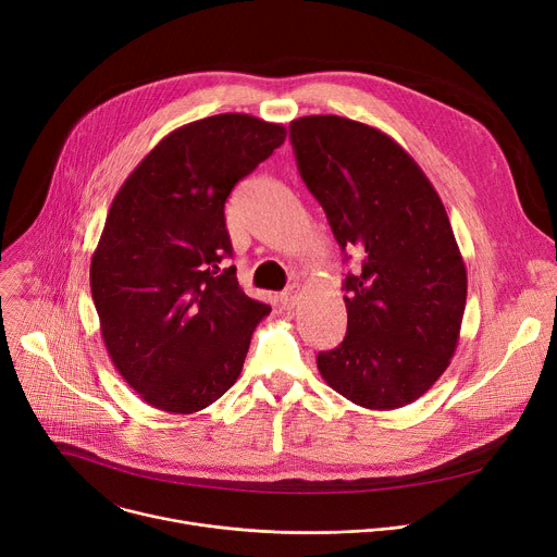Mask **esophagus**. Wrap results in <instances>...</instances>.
Returning a JSON list of instances; mask_svg holds the SVG:
<instances>
[{"label": "esophagus", "mask_w": 557, "mask_h": 557, "mask_svg": "<svg viewBox=\"0 0 557 557\" xmlns=\"http://www.w3.org/2000/svg\"><path fill=\"white\" fill-rule=\"evenodd\" d=\"M300 286H288L282 295H280V302H282V307L288 311V309H293L295 305H298V295H300V290H298Z\"/></svg>", "instance_id": "34e87169"}]
</instances>
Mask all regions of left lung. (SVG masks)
<instances>
[{
	"instance_id": "left-lung-1",
	"label": "left lung",
	"mask_w": 557,
	"mask_h": 557,
	"mask_svg": "<svg viewBox=\"0 0 557 557\" xmlns=\"http://www.w3.org/2000/svg\"><path fill=\"white\" fill-rule=\"evenodd\" d=\"M302 181L343 250L347 336L318 354L331 389L367 410L421 398L455 356L468 275L425 172L385 132L343 116L290 121Z\"/></svg>"
}]
</instances>
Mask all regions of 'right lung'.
<instances>
[{"label": "right lung", "mask_w": 557, "mask_h": 557, "mask_svg": "<svg viewBox=\"0 0 557 557\" xmlns=\"http://www.w3.org/2000/svg\"><path fill=\"white\" fill-rule=\"evenodd\" d=\"M286 127L216 114L170 132L121 185L91 255V295L111 362L157 410L195 414L242 374L271 307L221 269L224 206Z\"/></svg>", "instance_id": "1"}]
</instances>
